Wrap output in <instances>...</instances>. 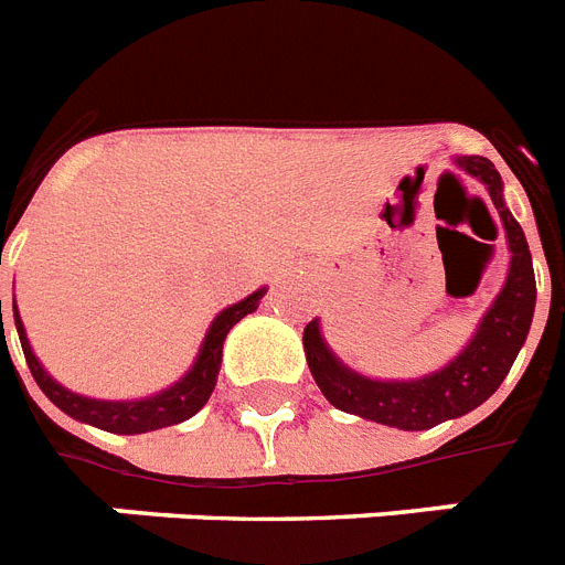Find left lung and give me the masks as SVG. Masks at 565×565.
Returning <instances> with one entry per match:
<instances>
[{"instance_id":"left-lung-1","label":"left lung","mask_w":565,"mask_h":565,"mask_svg":"<svg viewBox=\"0 0 565 565\" xmlns=\"http://www.w3.org/2000/svg\"><path fill=\"white\" fill-rule=\"evenodd\" d=\"M456 164L488 188L490 200L502 217L508 249H511L505 287L497 301L488 307V313L481 316L479 328L465 345V351L452 362H447L441 371H433L417 380H371L365 374H356L330 351L322 339V330H319V319H313L301 337L307 365H310V374L324 397L348 415L397 426L406 433L433 429L444 420L473 412L476 406L488 401L490 394L502 386L520 348L525 345L536 301L529 241L522 235L520 223L508 211L497 164L484 156H458Z\"/></svg>"}]
</instances>
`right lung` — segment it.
Listing matches in <instances>:
<instances>
[{"label":"right lung","instance_id":"1","mask_svg":"<svg viewBox=\"0 0 565 565\" xmlns=\"http://www.w3.org/2000/svg\"><path fill=\"white\" fill-rule=\"evenodd\" d=\"M264 292L267 290L260 287V290H255L252 296L237 301V305L226 307V310L211 322L203 345H200V354H196L194 365H191V371H188L185 377L179 380V383H173L171 388H164V392L159 394H150V397H141V401H95V397H84V394H75L68 392V388H63L57 380L40 365L36 354L31 351L25 328H22V319L20 313H17V301H13V322H17V333H20L22 354H25V362H29L31 377L36 380V386L43 388L45 397H49L60 412H66L68 417L84 420V424L98 426V429H107V433L139 435L162 429V426L182 424V420H188V417L203 409L205 401H209L211 392H214V386H217V371L220 360H223L226 333L241 322L243 316H249L252 310L260 305Z\"/></svg>","mask_w":565,"mask_h":565}]
</instances>
